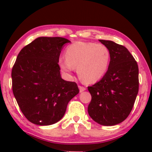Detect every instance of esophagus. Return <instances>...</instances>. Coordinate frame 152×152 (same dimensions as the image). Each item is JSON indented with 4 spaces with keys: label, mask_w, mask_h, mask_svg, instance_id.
<instances>
[{
    "label": "esophagus",
    "mask_w": 152,
    "mask_h": 152,
    "mask_svg": "<svg viewBox=\"0 0 152 152\" xmlns=\"http://www.w3.org/2000/svg\"><path fill=\"white\" fill-rule=\"evenodd\" d=\"M79 91H80V93H82L83 91H85L86 90V88L85 87H82V86H79Z\"/></svg>",
    "instance_id": "34e87169"
}]
</instances>
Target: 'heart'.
I'll return each instance as SVG.
<instances>
[{"label": "heart", "mask_w": 152, "mask_h": 152, "mask_svg": "<svg viewBox=\"0 0 152 152\" xmlns=\"http://www.w3.org/2000/svg\"><path fill=\"white\" fill-rule=\"evenodd\" d=\"M66 59L60 58L59 65L63 72L70 73L74 67L80 79L91 84L102 79L110 65V53L103 44L76 42L67 48Z\"/></svg>", "instance_id": "1"}]
</instances>
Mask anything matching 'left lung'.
I'll return each instance as SVG.
<instances>
[{
	"instance_id": "1",
	"label": "left lung",
	"mask_w": 152,
	"mask_h": 152,
	"mask_svg": "<svg viewBox=\"0 0 152 152\" xmlns=\"http://www.w3.org/2000/svg\"><path fill=\"white\" fill-rule=\"evenodd\" d=\"M99 41L110 50V62L103 78L88 87L92 99L87 111L96 123L114 126L132 110L138 93V66L126 48L110 40Z\"/></svg>"
}]
</instances>
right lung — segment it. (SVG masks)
<instances>
[{
  "label": "right lung",
  "mask_w": 152,
  "mask_h": 152,
  "mask_svg": "<svg viewBox=\"0 0 152 152\" xmlns=\"http://www.w3.org/2000/svg\"><path fill=\"white\" fill-rule=\"evenodd\" d=\"M70 40L40 37L20 51L12 67V91L23 114L39 126L62 118L68 102L79 93L76 82L60 75L61 50Z\"/></svg>",
  "instance_id": "obj_1"
}]
</instances>
